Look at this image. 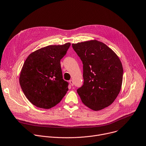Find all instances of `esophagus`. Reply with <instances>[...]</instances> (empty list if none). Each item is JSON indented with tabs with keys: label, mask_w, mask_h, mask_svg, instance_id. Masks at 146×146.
I'll return each instance as SVG.
<instances>
[{
	"label": "esophagus",
	"mask_w": 146,
	"mask_h": 146,
	"mask_svg": "<svg viewBox=\"0 0 146 146\" xmlns=\"http://www.w3.org/2000/svg\"><path fill=\"white\" fill-rule=\"evenodd\" d=\"M69 83L70 84V85H71L72 86H73V85H74V82H73V80H70L69 81Z\"/></svg>",
	"instance_id": "obj_1"
}]
</instances>
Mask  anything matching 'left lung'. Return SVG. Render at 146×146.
<instances>
[{"label":"left lung","mask_w":146,"mask_h":146,"mask_svg":"<svg viewBox=\"0 0 146 146\" xmlns=\"http://www.w3.org/2000/svg\"><path fill=\"white\" fill-rule=\"evenodd\" d=\"M83 64L84 84L77 90L82 102L94 111L110 106L119 94L123 69L117 55L96 40L72 44Z\"/></svg>","instance_id":"1"}]
</instances>
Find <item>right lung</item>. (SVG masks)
I'll list each match as a JSON object with an SVG mask.
<instances>
[{"mask_svg":"<svg viewBox=\"0 0 146 146\" xmlns=\"http://www.w3.org/2000/svg\"><path fill=\"white\" fill-rule=\"evenodd\" d=\"M70 43L50 45L31 53L22 67L19 83L27 99L35 106L49 109L58 104L68 90L63 79L61 60Z\"/></svg>","mask_w":146,"mask_h":146,"instance_id":"1","label":"right lung"}]
</instances>
